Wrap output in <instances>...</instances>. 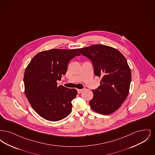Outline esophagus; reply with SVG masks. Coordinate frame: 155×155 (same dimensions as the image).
I'll return each mask as SVG.
<instances>
[{"mask_svg":"<svg viewBox=\"0 0 155 155\" xmlns=\"http://www.w3.org/2000/svg\"><path fill=\"white\" fill-rule=\"evenodd\" d=\"M82 91H83L82 89H77V92H78V94H80V93H81V92H82Z\"/></svg>","mask_w":155,"mask_h":155,"instance_id":"obj_1","label":"esophagus"}]
</instances>
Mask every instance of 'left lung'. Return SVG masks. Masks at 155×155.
I'll use <instances>...</instances> for the list:
<instances>
[{
	"label": "left lung",
	"mask_w": 155,
	"mask_h": 155,
	"mask_svg": "<svg viewBox=\"0 0 155 155\" xmlns=\"http://www.w3.org/2000/svg\"><path fill=\"white\" fill-rule=\"evenodd\" d=\"M77 50L92 61L94 74L102 78L101 85L92 91L91 108L101 114L113 113L121 106L129 93L131 73L125 57L116 49L104 45Z\"/></svg>",
	"instance_id": "obj_1"
}]
</instances>
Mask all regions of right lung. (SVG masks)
<instances>
[{
    "label": "right lung",
    "mask_w": 155,
    "mask_h": 155,
    "mask_svg": "<svg viewBox=\"0 0 155 155\" xmlns=\"http://www.w3.org/2000/svg\"><path fill=\"white\" fill-rule=\"evenodd\" d=\"M80 55L76 49H52L38 53L26 67L25 95L32 109L42 118L57 121L70 114L71 102L77 91L58 87L57 81L66 73L70 60Z\"/></svg>",
    "instance_id": "right-lung-1"
}]
</instances>
